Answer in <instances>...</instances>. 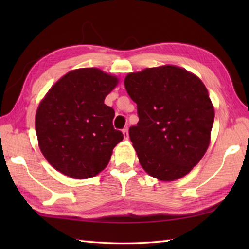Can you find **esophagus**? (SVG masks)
<instances>
[{
  "label": "esophagus",
  "mask_w": 249,
  "mask_h": 249,
  "mask_svg": "<svg viewBox=\"0 0 249 249\" xmlns=\"http://www.w3.org/2000/svg\"><path fill=\"white\" fill-rule=\"evenodd\" d=\"M123 135H124V138L125 140H128V128L127 127H125V128H123Z\"/></svg>",
  "instance_id": "34e87169"
}]
</instances>
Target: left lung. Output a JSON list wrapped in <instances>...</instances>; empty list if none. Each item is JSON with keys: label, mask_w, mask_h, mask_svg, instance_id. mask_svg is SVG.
I'll return each instance as SVG.
<instances>
[{"label": "left lung", "mask_w": 249, "mask_h": 249, "mask_svg": "<svg viewBox=\"0 0 249 249\" xmlns=\"http://www.w3.org/2000/svg\"><path fill=\"white\" fill-rule=\"evenodd\" d=\"M125 89L137 104L138 123L129 138L151 177L172 181L185 176L210 144L214 108L203 82L175 66L127 74Z\"/></svg>", "instance_id": "1"}]
</instances>
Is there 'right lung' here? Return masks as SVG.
Wrapping results in <instances>:
<instances>
[{
	"mask_svg": "<svg viewBox=\"0 0 249 249\" xmlns=\"http://www.w3.org/2000/svg\"><path fill=\"white\" fill-rule=\"evenodd\" d=\"M116 77L96 68L70 71L48 91L36 113L41 153L54 169L74 179L94 177L123 141L113 126L115 112L104 99Z\"/></svg>",
	"mask_w": 249,
	"mask_h": 249,
	"instance_id": "1",
	"label": "right lung"
}]
</instances>
